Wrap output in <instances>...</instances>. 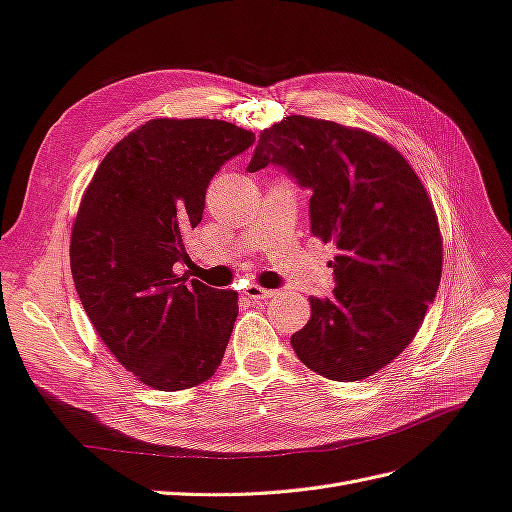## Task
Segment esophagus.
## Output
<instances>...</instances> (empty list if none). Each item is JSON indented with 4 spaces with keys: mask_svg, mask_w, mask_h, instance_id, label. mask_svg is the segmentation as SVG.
<instances>
[{
    "mask_svg": "<svg viewBox=\"0 0 512 512\" xmlns=\"http://www.w3.org/2000/svg\"><path fill=\"white\" fill-rule=\"evenodd\" d=\"M242 294L251 300H268L274 296V291L266 289V287H259V285H246Z\"/></svg>",
    "mask_w": 512,
    "mask_h": 512,
    "instance_id": "obj_1",
    "label": "esophagus"
}]
</instances>
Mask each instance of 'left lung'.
Listing matches in <instances>:
<instances>
[{"instance_id":"obj_1","label":"left lung","mask_w":512,"mask_h":512,"mask_svg":"<svg viewBox=\"0 0 512 512\" xmlns=\"http://www.w3.org/2000/svg\"><path fill=\"white\" fill-rule=\"evenodd\" d=\"M270 163L311 188V233L337 251L334 298H309L291 347L332 382L367 379L414 341L440 287L433 201L394 145L337 122L289 115L264 128L246 171Z\"/></svg>"}]
</instances>
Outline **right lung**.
Listing matches in <instances>:
<instances>
[{"mask_svg": "<svg viewBox=\"0 0 512 512\" xmlns=\"http://www.w3.org/2000/svg\"><path fill=\"white\" fill-rule=\"evenodd\" d=\"M255 135L225 120L156 118L118 141L87 184L70 233V270L98 337L156 390L210 379L238 317V294L184 281L186 231L206 188Z\"/></svg>", "mask_w": 512, "mask_h": 512, "instance_id": "obj_1", "label": "right lung"}]
</instances>
